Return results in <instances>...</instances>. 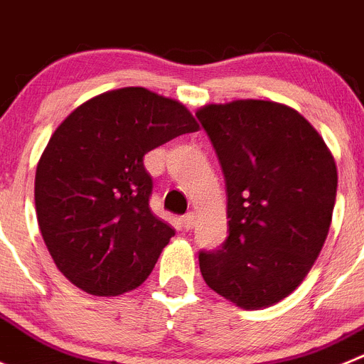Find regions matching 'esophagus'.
Here are the masks:
<instances>
[{
    "instance_id": "esophagus-1",
    "label": "esophagus",
    "mask_w": 364,
    "mask_h": 364,
    "mask_svg": "<svg viewBox=\"0 0 364 364\" xmlns=\"http://www.w3.org/2000/svg\"><path fill=\"white\" fill-rule=\"evenodd\" d=\"M196 225V215L192 214V212H188V214L183 215V227L186 228V230H192Z\"/></svg>"
}]
</instances>
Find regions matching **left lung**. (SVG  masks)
Wrapping results in <instances>:
<instances>
[{"label": "left lung", "mask_w": 364, "mask_h": 364, "mask_svg": "<svg viewBox=\"0 0 364 364\" xmlns=\"http://www.w3.org/2000/svg\"><path fill=\"white\" fill-rule=\"evenodd\" d=\"M227 183L228 237L199 252L203 279L245 310L279 303L316 263L332 223L337 168L297 110L263 100L196 112Z\"/></svg>", "instance_id": "1"}]
</instances>
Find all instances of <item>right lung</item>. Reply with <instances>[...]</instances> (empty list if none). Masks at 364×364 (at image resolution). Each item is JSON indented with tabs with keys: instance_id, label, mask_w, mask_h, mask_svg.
Masks as SVG:
<instances>
[{
	"instance_id": "1",
	"label": "right lung",
	"mask_w": 364,
	"mask_h": 364,
	"mask_svg": "<svg viewBox=\"0 0 364 364\" xmlns=\"http://www.w3.org/2000/svg\"><path fill=\"white\" fill-rule=\"evenodd\" d=\"M198 121L143 87L81 103L54 130L34 183L39 230L58 270L83 292L119 296L150 276L176 230L149 206L143 158Z\"/></svg>"
}]
</instances>
